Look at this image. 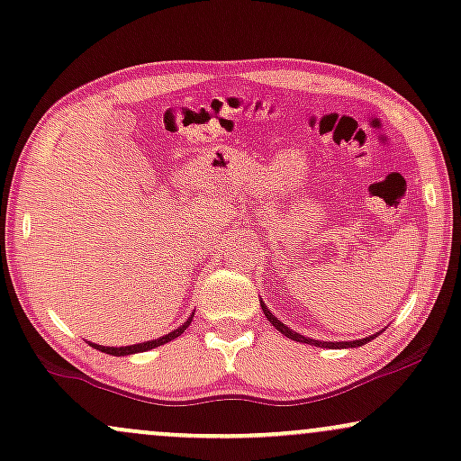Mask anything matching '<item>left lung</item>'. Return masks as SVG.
Listing matches in <instances>:
<instances>
[{
  "instance_id": "left-lung-1",
  "label": "left lung",
  "mask_w": 461,
  "mask_h": 461,
  "mask_svg": "<svg viewBox=\"0 0 461 461\" xmlns=\"http://www.w3.org/2000/svg\"><path fill=\"white\" fill-rule=\"evenodd\" d=\"M259 303H262V301H259ZM262 312H264L266 318H268L270 324H273L275 329L281 332V335H285L287 339L301 341V343H309V346H318V348H358V346H365V343L371 341V339H374V337H375V335H369V337H363V339H357V341H315V339H309V337L301 335V332H294L292 329H287L284 321H279V320L275 318L273 313L268 312V307H266L264 303H262Z\"/></svg>"
}]
</instances>
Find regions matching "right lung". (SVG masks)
I'll return each instance as SVG.
<instances>
[{
	"mask_svg": "<svg viewBox=\"0 0 461 461\" xmlns=\"http://www.w3.org/2000/svg\"><path fill=\"white\" fill-rule=\"evenodd\" d=\"M193 315L188 318L185 324L177 326L176 330H171L169 335H163L158 337V339H152V341H143V343H135V346H122V348H109V346H98V343H90L92 348H96V350H101L104 354H111V357H129V354H137V352H146V350H152V348H158L163 346V343H167L171 339H176V337H180L182 332L188 329V324H191Z\"/></svg>",
	"mask_w": 461,
	"mask_h": 461,
	"instance_id": "right-lung-1",
	"label": "right lung"
}]
</instances>
